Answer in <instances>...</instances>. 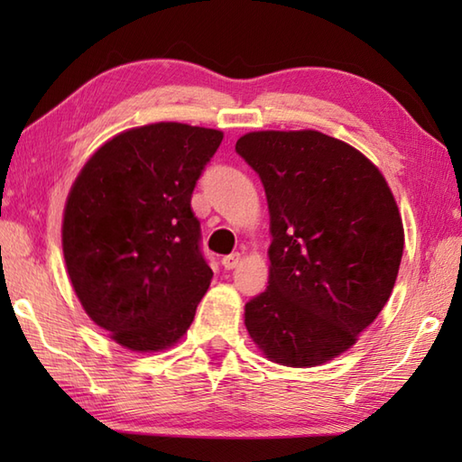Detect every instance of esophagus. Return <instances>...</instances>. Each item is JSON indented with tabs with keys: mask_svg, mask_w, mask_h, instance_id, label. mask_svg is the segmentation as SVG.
<instances>
[{
	"mask_svg": "<svg viewBox=\"0 0 462 462\" xmlns=\"http://www.w3.org/2000/svg\"><path fill=\"white\" fill-rule=\"evenodd\" d=\"M240 260H242V254L240 252H234V254H228V256H224L222 258V266L226 268V270H234L240 263Z\"/></svg>",
	"mask_w": 462,
	"mask_h": 462,
	"instance_id": "obj_1",
	"label": "esophagus"
}]
</instances>
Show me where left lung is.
<instances>
[{
    "label": "left lung",
    "mask_w": 462,
    "mask_h": 462,
    "mask_svg": "<svg viewBox=\"0 0 462 462\" xmlns=\"http://www.w3.org/2000/svg\"><path fill=\"white\" fill-rule=\"evenodd\" d=\"M236 152L270 210V286L246 303V329L270 361L321 365L347 351L393 291L403 222L379 169L318 131H258Z\"/></svg>",
    "instance_id": "1"
}]
</instances>
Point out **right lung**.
<instances>
[{"label": "right lung", "instance_id": "right-lung-1", "mask_svg": "<svg viewBox=\"0 0 462 462\" xmlns=\"http://www.w3.org/2000/svg\"><path fill=\"white\" fill-rule=\"evenodd\" d=\"M222 136L182 123L125 131L87 161L69 192V278L89 318L123 347L174 346L210 286L190 199Z\"/></svg>", "mask_w": 462, "mask_h": 462}]
</instances>
